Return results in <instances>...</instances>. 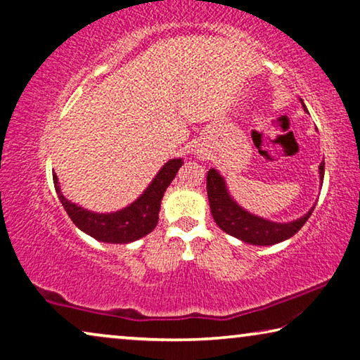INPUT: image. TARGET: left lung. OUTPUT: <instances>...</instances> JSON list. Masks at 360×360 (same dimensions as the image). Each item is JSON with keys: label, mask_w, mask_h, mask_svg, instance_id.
<instances>
[{"label": "left lung", "mask_w": 360, "mask_h": 360, "mask_svg": "<svg viewBox=\"0 0 360 360\" xmlns=\"http://www.w3.org/2000/svg\"><path fill=\"white\" fill-rule=\"evenodd\" d=\"M302 105H304V102H302ZM323 175H325V162L320 164L321 181ZM206 188L207 198H210L211 214L217 226L221 227L224 232L229 233V236L240 238L242 242L252 245H263V247L288 240V238L295 236V233L300 231V227L309 221L311 211H314L315 207H311L305 216L297 219V221L273 222L268 221V219L250 214L248 211H245L243 207L238 206L237 202L232 200V196L229 195L226 181H224L222 176L219 175V172L214 169H210V172H207Z\"/></svg>", "instance_id": "obj_1"}]
</instances>
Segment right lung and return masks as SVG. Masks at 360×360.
I'll use <instances>...</instances> for the list:
<instances>
[{
  "instance_id": "obj_1",
  "label": "right lung",
  "mask_w": 360,
  "mask_h": 360,
  "mask_svg": "<svg viewBox=\"0 0 360 360\" xmlns=\"http://www.w3.org/2000/svg\"><path fill=\"white\" fill-rule=\"evenodd\" d=\"M181 164H184L181 159L169 160L136 201L117 212H108V214H97V212L87 211L84 207L68 201L60 190L58 176L55 174L53 184L61 205H63L68 216L71 217V221L76 224V227L89 233L98 242L129 243L148 236L158 226L160 201H162L165 190L175 179Z\"/></svg>"
}]
</instances>
